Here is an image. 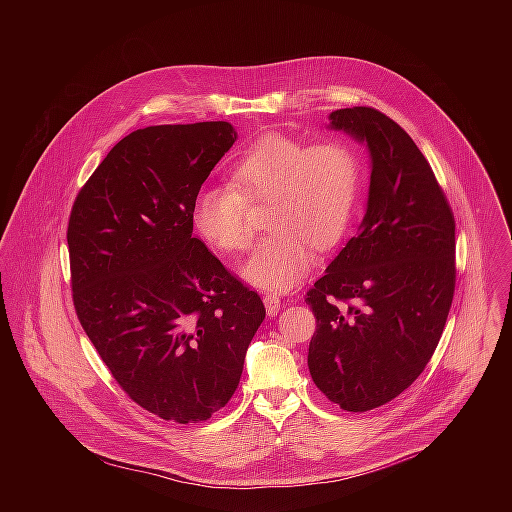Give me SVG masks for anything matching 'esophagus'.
I'll return each instance as SVG.
<instances>
[{
  "instance_id": "obj_1",
  "label": "esophagus",
  "mask_w": 512,
  "mask_h": 512,
  "mask_svg": "<svg viewBox=\"0 0 512 512\" xmlns=\"http://www.w3.org/2000/svg\"><path fill=\"white\" fill-rule=\"evenodd\" d=\"M264 305H266V311L270 317H276L278 311H280V305H282V299L274 293H266L264 295Z\"/></svg>"
}]
</instances>
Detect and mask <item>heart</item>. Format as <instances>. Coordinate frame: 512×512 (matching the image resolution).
<instances>
[{"label": "heart", "mask_w": 512, "mask_h": 512, "mask_svg": "<svg viewBox=\"0 0 512 512\" xmlns=\"http://www.w3.org/2000/svg\"><path fill=\"white\" fill-rule=\"evenodd\" d=\"M361 191V159L343 140L313 146L266 136L232 167V185L199 191L193 205L197 230L224 252H242L254 240L246 203H270L264 238L242 274L260 290L286 292L311 270L317 250L347 232Z\"/></svg>", "instance_id": "b5f03b06"}]
</instances>
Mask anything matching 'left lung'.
<instances>
[{"instance_id": "1", "label": "left lung", "mask_w": 512, "mask_h": 512, "mask_svg": "<svg viewBox=\"0 0 512 512\" xmlns=\"http://www.w3.org/2000/svg\"><path fill=\"white\" fill-rule=\"evenodd\" d=\"M363 144L370 185L363 222L307 292L317 329L307 366L347 412L378 408L430 363L455 290V220L412 138L374 108L329 114Z\"/></svg>"}]
</instances>
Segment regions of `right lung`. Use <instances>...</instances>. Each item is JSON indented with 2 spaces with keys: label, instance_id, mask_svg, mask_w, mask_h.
Returning a JSON list of instances; mask_svg holds the SVG:
<instances>
[{
  "label": "right lung",
  "instance_id": "obj_1",
  "mask_svg": "<svg viewBox=\"0 0 512 512\" xmlns=\"http://www.w3.org/2000/svg\"><path fill=\"white\" fill-rule=\"evenodd\" d=\"M234 140L228 122L136 130L96 167L69 220L82 329L128 396L177 424L224 408L266 317L260 295L193 238L195 199Z\"/></svg>",
  "mask_w": 512,
  "mask_h": 512
}]
</instances>
